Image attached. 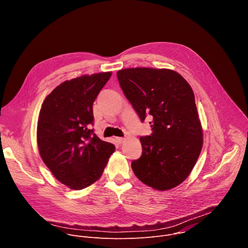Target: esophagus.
Listing matches in <instances>:
<instances>
[{"mask_svg":"<svg viewBox=\"0 0 248 248\" xmlns=\"http://www.w3.org/2000/svg\"><path fill=\"white\" fill-rule=\"evenodd\" d=\"M124 137H116V141H117V142H118L119 144L123 143V142H124Z\"/></svg>","mask_w":248,"mask_h":248,"instance_id":"obj_1","label":"esophagus"}]
</instances>
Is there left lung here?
Masks as SVG:
<instances>
[{
	"label": "left lung",
	"mask_w": 248,
	"mask_h": 248,
	"mask_svg": "<svg viewBox=\"0 0 248 248\" xmlns=\"http://www.w3.org/2000/svg\"><path fill=\"white\" fill-rule=\"evenodd\" d=\"M117 77L140 121L152 119V133L140 137L142 155L131 162L134 174L154 189L179 186L193 169L203 143L190 85L166 68H125Z\"/></svg>",
	"instance_id": "obj_1"
}]
</instances>
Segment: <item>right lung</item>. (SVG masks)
Instances as JSON below:
<instances>
[{"mask_svg": "<svg viewBox=\"0 0 248 248\" xmlns=\"http://www.w3.org/2000/svg\"><path fill=\"white\" fill-rule=\"evenodd\" d=\"M112 73L83 76L57 86L44 100L37 124L40 156L55 178L79 190L103 173L115 145L95 133L93 103Z\"/></svg>", "mask_w": 248, "mask_h": 248, "instance_id": "1", "label": "right lung"}]
</instances>
